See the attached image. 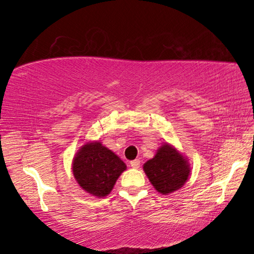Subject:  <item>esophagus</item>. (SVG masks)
Returning <instances> with one entry per match:
<instances>
[{
	"label": "esophagus",
	"instance_id": "34e87169",
	"mask_svg": "<svg viewBox=\"0 0 254 254\" xmlns=\"http://www.w3.org/2000/svg\"><path fill=\"white\" fill-rule=\"evenodd\" d=\"M140 160H139V159H135V160H133V161H131L130 162V165H131V167H132V168H139V167H140Z\"/></svg>",
	"mask_w": 254,
	"mask_h": 254
}]
</instances>
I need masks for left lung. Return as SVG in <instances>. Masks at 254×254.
Segmentation results:
<instances>
[{"instance_id":"left-lung-1","label":"left lung","mask_w":254,"mask_h":254,"mask_svg":"<svg viewBox=\"0 0 254 254\" xmlns=\"http://www.w3.org/2000/svg\"><path fill=\"white\" fill-rule=\"evenodd\" d=\"M143 170L158 192L168 195L182 188L190 175L187 158L174 145L163 143L152 159L143 165Z\"/></svg>"}]
</instances>
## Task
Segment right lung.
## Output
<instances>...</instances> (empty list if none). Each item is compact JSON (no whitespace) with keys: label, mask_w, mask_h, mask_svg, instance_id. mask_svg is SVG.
<instances>
[{"label":"right lung","mask_w":254,"mask_h":254,"mask_svg":"<svg viewBox=\"0 0 254 254\" xmlns=\"http://www.w3.org/2000/svg\"><path fill=\"white\" fill-rule=\"evenodd\" d=\"M72 174L76 182L89 195L105 197L113 189L127 165L100 141H89L72 159Z\"/></svg>","instance_id":"obj_1"}]
</instances>
